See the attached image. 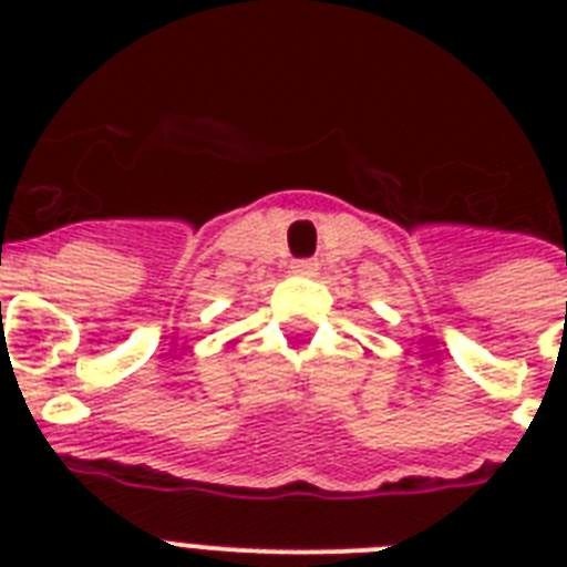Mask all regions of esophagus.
Listing matches in <instances>:
<instances>
[{
	"instance_id": "34e87169",
	"label": "esophagus",
	"mask_w": 567,
	"mask_h": 567,
	"mask_svg": "<svg viewBox=\"0 0 567 567\" xmlns=\"http://www.w3.org/2000/svg\"><path fill=\"white\" fill-rule=\"evenodd\" d=\"M318 258H300V261H293L291 274L297 276H315L318 274Z\"/></svg>"
}]
</instances>
